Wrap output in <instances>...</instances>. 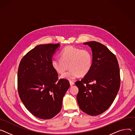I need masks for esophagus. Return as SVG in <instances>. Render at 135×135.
Masks as SVG:
<instances>
[{
    "label": "esophagus",
    "mask_w": 135,
    "mask_h": 135,
    "mask_svg": "<svg viewBox=\"0 0 135 135\" xmlns=\"http://www.w3.org/2000/svg\"><path fill=\"white\" fill-rule=\"evenodd\" d=\"M70 86H73L74 84V83L72 81H70Z\"/></svg>",
    "instance_id": "1"
}]
</instances>
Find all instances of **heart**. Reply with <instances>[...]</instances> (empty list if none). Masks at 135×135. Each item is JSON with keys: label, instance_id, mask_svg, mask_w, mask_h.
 Returning a JSON list of instances; mask_svg holds the SVG:
<instances>
[{"label": "heart", "instance_id": "obj_1", "mask_svg": "<svg viewBox=\"0 0 135 135\" xmlns=\"http://www.w3.org/2000/svg\"><path fill=\"white\" fill-rule=\"evenodd\" d=\"M92 64L93 57L90 51L71 46L61 51V57H55L51 61L52 68L59 74L64 72L69 65L70 69L61 76L62 78L68 80L86 75L90 71Z\"/></svg>", "mask_w": 135, "mask_h": 135}]
</instances>
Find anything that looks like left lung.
Returning <instances> with one entry per match:
<instances>
[{
  "mask_svg": "<svg viewBox=\"0 0 135 135\" xmlns=\"http://www.w3.org/2000/svg\"><path fill=\"white\" fill-rule=\"evenodd\" d=\"M91 48L92 68L75 84L80 109L95 116L107 110L113 103L120 86L119 65L116 56L104 45L95 41L84 43Z\"/></svg>",
  "mask_w": 135,
  "mask_h": 135,
  "instance_id": "obj_1",
  "label": "left lung"
}]
</instances>
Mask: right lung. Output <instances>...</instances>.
Wrapping results in <instances>:
<instances>
[{
  "label": "right lung",
  "instance_id": "obj_1",
  "mask_svg": "<svg viewBox=\"0 0 135 135\" xmlns=\"http://www.w3.org/2000/svg\"><path fill=\"white\" fill-rule=\"evenodd\" d=\"M59 44H40L21 60L18 71L19 97L28 110L35 116L50 119L61 110L63 97L70 87L65 79L58 81L52 68V57Z\"/></svg>",
  "mask_w": 135,
  "mask_h": 135
}]
</instances>
